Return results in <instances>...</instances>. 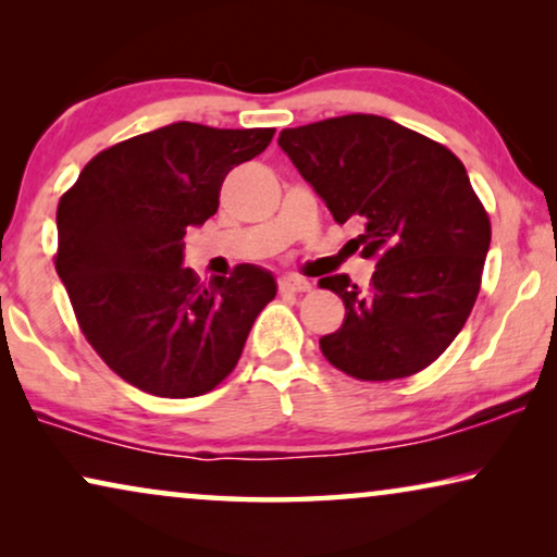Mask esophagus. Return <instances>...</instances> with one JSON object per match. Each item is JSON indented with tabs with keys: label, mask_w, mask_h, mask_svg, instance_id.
<instances>
[{
	"label": "esophagus",
	"mask_w": 557,
	"mask_h": 557,
	"mask_svg": "<svg viewBox=\"0 0 557 557\" xmlns=\"http://www.w3.org/2000/svg\"><path fill=\"white\" fill-rule=\"evenodd\" d=\"M278 288H281V292L304 294V292H311V281L299 278V276H284L278 281Z\"/></svg>",
	"instance_id": "34e87169"
}]
</instances>
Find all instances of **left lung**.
<instances>
[{"mask_svg":"<svg viewBox=\"0 0 557 557\" xmlns=\"http://www.w3.org/2000/svg\"><path fill=\"white\" fill-rule=\"evenodd\" d=\"M278 147L337 223L360 220L370 288L345 273L319 281L345 322L319 347L334 368L383 383L421 372L474 307L492 227L463 164L444 144L372 113L284 128Z\"/></svg>","mask_w":557,"mask_h":557,"instance_id":"8db88e82","label":"left lung"}]
</instances>
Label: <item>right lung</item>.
Masks as SVG:
<instances>
[{
    "label": "right lung",
    "mask_w": 557,
    "mask_h": 557,
    "mask_svg": "<svg viewBox=\"0 0 557 557\" xmlns=\"http://www.w3.org/2000/svg\"><path fill=\"white\" fill-rule=\"evenodd\" d=\"M273 132L177 121L103 149L60 197L58 276L90 347L139 391L210 393L276 296L261 265L208 286L182 265V238L215 215L225 174L261 154Z\"/></svg>",
    "instance_id": "obj_1"
}]
</instances>
